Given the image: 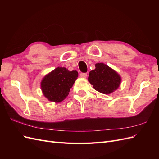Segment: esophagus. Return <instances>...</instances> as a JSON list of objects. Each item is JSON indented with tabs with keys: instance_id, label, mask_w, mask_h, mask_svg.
<instances>
[{
	"instance_id": "esophagus-1",
	"label": "esophagus",
	"mask_w": 159,
	"mask_h": 159,
	"mask_svg": "<svg viewBox=\"0 0 159 159\" xmlns=\"http://www.w3.org/2000/svg\"><path fill=\"white\" fill-rule=\"evenodd\" d=\"M80 76L81 77V78H86V77L88 76V75L86 73H81Z\"/></svg>"
}]
</instances>
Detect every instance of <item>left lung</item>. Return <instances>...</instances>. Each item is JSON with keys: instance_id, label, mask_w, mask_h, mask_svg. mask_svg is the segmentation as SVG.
<instances>
[{"instance_id": "left-lung-1", "label": "left lung", "mask_w": 159, "mask_h": 159, "mask_svg": "<svg viewBox=\"0 0 159 159\" xmlns=\"http://www.w3.org/2000/svg\"><path fill=\"white\" fill-rule=\"evenodd\" d=\"M88 81L99 92L109 94L118 88L121 77L107 65L98 63L95 64V69L89 72Z\"/></svg>"}]
</instances>
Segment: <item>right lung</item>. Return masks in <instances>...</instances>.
Masks as SVG:
<instances>
[{
  "instance_id": "obj_1",
  "label": "right lung",
  "mask_w": 159,
  "mask_h": 159,
  "mask_svg": "<svg viewBox=\"0 0 159 159\" xmlns=\"http://www.w3.org/2000/svg\"><path fill=\"white\" fill-rule=\"evenodd\" d=\"M78 76L77 71H70L65 68H57L42 80L41 88L45 97L53 102H61L70 92Z\"/></svg>"
}]
</instances>
